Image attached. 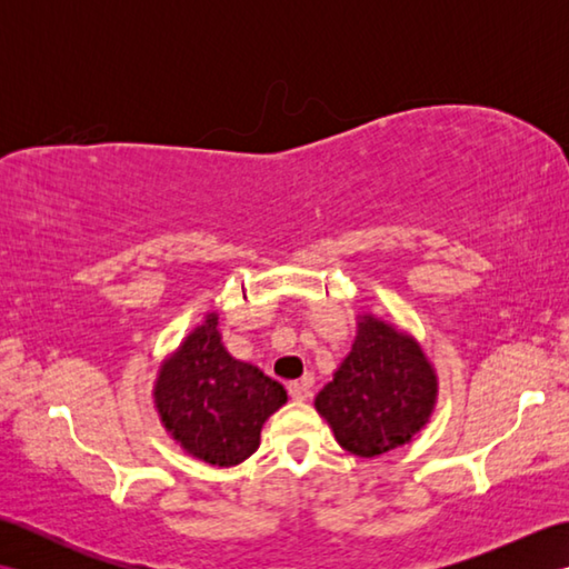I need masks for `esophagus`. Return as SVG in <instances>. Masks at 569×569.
<instances>
[{"instance_id": "obj_1", "label": "esophagus", "mask_w": 569, "mask_h": 569, "mask_svg": "<svg viewBox=\"0 0 569 569\" xmlns=\"http://www.w3.org/2000/svg\"><path fill=\"white\" fill-rule=\"evenodd\" d=\"M288 393H291L293 401H308V398L312 396L310 391V381L303 379V381H293L288 383Z\"/></svg>"}]
</instances>
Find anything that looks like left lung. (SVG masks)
<instances>
[{
	"instance_id": "1",
	"label": "left lung",
	"mask_w": 569,
	"mask_h": 569,
	"mask_svg": "<svg viewBox=\"0 0 569 569\" xmlns=\"http://www.w3.org/2000/svg\"><path fill=\"white\" fill-rule=\"evenodd\" d=\"M438 371L413 335L361 310L349 355L316 396V410L349 455L379 457L408 445L438 406Z\"/></svg>"
}]
</instances>
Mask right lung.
<instances>
[{
	"instance_id": "1",
	"label": "right lung",
	"mask_w": 569,
	"mask_h": 569,
	"mask_svg": "<svg viewBox=\"0 0 569 569\" xmlns=\"http://www.w3.org/2000/svg\"><path fill=\"white\" fill-rule=\"evenodd\" d=\"M151 396L168 438L212 467L257 452L263 422L288 401L281 383L227 352L217 310L161 361Z\"/></svg>"
}]
</instances>
